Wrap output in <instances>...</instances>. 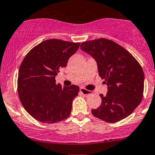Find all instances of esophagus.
Masks as SVG:
<instances>
[{"instance_id": "obj_1", "label": "esophagus", "mask_w": 155, "mask_h": 155, "mask_svg": "<svg viewBox=\"0 0 155 155\" xmlns=\"http://www.w3.org/2000/svg\"><path fill=\"white\" fill-rule=\"evenodd\" d=\"M80 92H81L84 96H89V95H91V94H92L91 91H88V90L83 88V87H80Z\"/></svg>"}]
</instances>
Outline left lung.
<instances>
[{
    "label": "left lung",
    "instance_id": "left-lung-1",
    "mask_svg": "<svg viewBox=\"0 0 155 155\" xmlns=\"http://www.w3.org/2000/svg\"><path fill=\"white\" fill-rule=\"evenodd\" d=\"M80 48L96 60L99 76L107 86L105 96L100 94L101 105L91 110L93 115L114 123L131 115L143 95L144 74L140 63L127 50L105 38L85 41Z\"/></svg>",
    "mask_w": 155,
    "mask_h": 155
}]
</instances>
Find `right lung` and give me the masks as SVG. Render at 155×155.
Wrapping results in <instances>:
<instances>
[{
    "label": "right lung",
    "mask_w": 155,
    "mask_h": 155,
    "mask_svg": "<svg viewBox=\"0 0 155 155\" xmlns=\"http://www.w3.org/2000/svg\"><path fill=\"white\" fill-rule=\"evenodd\" d=\"M79 44L50 39L32 48L24 58L18 71V94L25 111L35 119L51 124L69 117L79 87H62L56 83L55 76L66 66Z\"/></svg>",
    "instance_id": "obj_1"
}]
</instances>
